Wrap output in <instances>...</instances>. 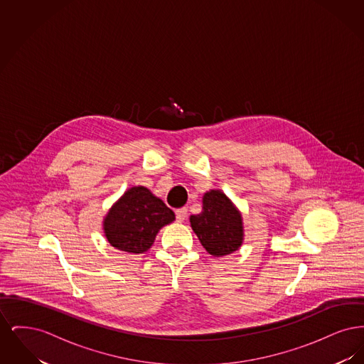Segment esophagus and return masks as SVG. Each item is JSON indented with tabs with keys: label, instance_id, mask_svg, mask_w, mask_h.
<instances>
[{
	"label": "esophagus",
	"instance_id": "34e87169",
	"mask_svg": "<svg viewBox=\"0 0 364 364\" xmlns=\"http://www.w3.org/2000/svg\"><path fill=\"white\" fill-rule=\"evenodd\" d=\"M187 211H188V210L186 208H177V210H176V220H177L178 223H183V221L187 218V215H188Z\"/></svg>",
	"mask_w": 364,
	"mask_h": 364
}]
</instances>
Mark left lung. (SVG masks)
I'll return each mask as SVG.
<instances>
[{
    "mask_svg": "<svg viewBox=\"0 0 364 364\" xmlns=\"http://www.w3.org/2000/svg\"><path fill=\"white\" fill-rule=\"evenodd\" d=\"M190 221L202 245L214 257L232 254L242 245V215L221 191L206 192L202 213L191 215Z\"/></svg>",
    "mask_w": 364,
    "mask_h": 364,
    "instance_id": "obj_1",
    "label": "left lung"
}]
</instances>
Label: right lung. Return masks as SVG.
Returning a JSON list of instances; mask_svg holds the SVG:
<instances>
[{"mask_svg": "<svg viewBox=\"0 0 364 364\" xmlns=\"http://www.w3.org/2000/svg\"><path fill=\"white\" fill-rule=\"evenodd\" d=\"M174 213L144 187L127 191L105 218L107 242L129 254H143L156 240L162 226L171 224Z\"/></svg>", "mask_w": 364, "mask_h": 364, "instance_id": "1", "label": "right lung"}]
</instances>
